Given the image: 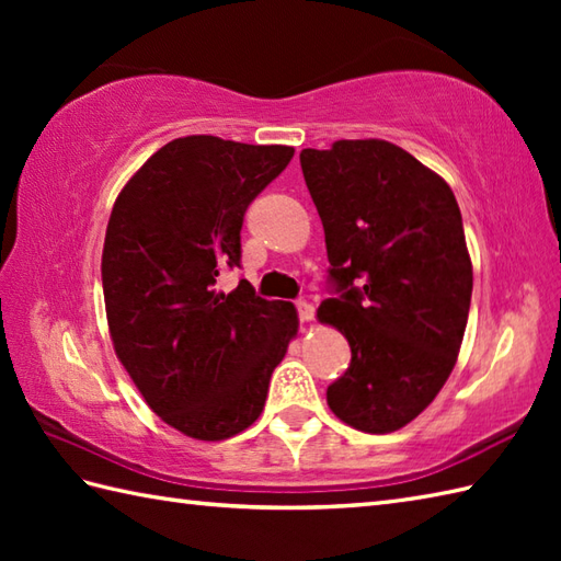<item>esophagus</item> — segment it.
<instances>
[{"instance_id": "esophagus-1", "label": "esophagus", "mask_w": 561, "mask_h": 561, "mask_svg": "<svg viewBox=\"0 0 561 561\" xmlns=\"http://www.w3.org/2000/svg\"><path fill=\"white\" fill-rule=\"evenodd\" d=\"M296 313H299L301 323H308V320H313V316H316V306L308 301H296Z\"/></svg>"}]
</instances>
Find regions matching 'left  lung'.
Returning <instances> with one entry per match:
<instances>
[{
  "instance_id": "obj_1",
  "label": "left lung",
  "mask_w": 561,
  "mask_h": 561,
  "mask_svg": "<svg viewBox=\"0 0 561 561\" xmlns=\"http://www.w3.org/2000/svg\"><path fill=\"white\" fill-rule=\"evenodd\" d=\"M301 171L330 260L318 318L352 350L328 404L359 432H398L444 388L468 325L472 265L456 195L383 139L304 149Z\"/></svg>"
}]
</instances>
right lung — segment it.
Returning <instances> with one entry per match:
<instances>
[{
    "label": "right lung",
    "mask_w": 561,
    "mask_h": 561,
    "mask_svg": "<svg viewBox=\"0 0 561 561\" xmlns=\"http://www.w3.org/2000/svg\"><path fill=\"white\" fill-rule=\"evenodd\" d=\"M294 157L211 135L173 139L133 175L103 245V296L117 359L165 424L221 440L253 424L296 335V308L260 299L241 267L245 209Z\"/></svg>",
    "instance_id": "add662e5"
}]
</instances>
